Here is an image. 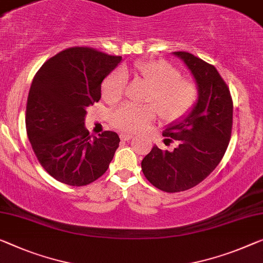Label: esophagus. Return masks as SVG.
<instances>
[{
    "label": "esophagus",
    "instance_id": "34e87169",
    "mask_svg": "<svg viewBox=\"0 0 263 263\" xmlns=\"http://www.w3.org/2000/svg\"><path fill=\"white\" fill-rule=\"evenodd\" d=\"M120 137H121V140H123V141H129L133 137V135L132 134H126V133H121Z\"/></svg>",
    "mask_w": 263,
    "mask_h": 263
}]
</instances>
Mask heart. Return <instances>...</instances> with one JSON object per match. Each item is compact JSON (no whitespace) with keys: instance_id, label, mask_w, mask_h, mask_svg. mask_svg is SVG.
I'll use <instances>...</instances> for the list:
<instances>
[{"instance_id":"1","label":"heart","mask_w":263,"mask_h":263,"mask_svg":"<svg viewBox=\"0 0 263 263\" xmlns=\"http://www.w3.org/2000/svg\"><path fill=\"white\" fill-rule=\"evenodd\" d=\"M128 72L135 74L151 87L147 102L154 104L163 120L181 119L196 103L199 95L196 84L181 78V72L175 67L161 60L137 62L124 70L111 72L102 84V96L107 102H118L122 98ZM155 118L156 110L153 106L136 107L126 103L114 111L111 122L121 130L134 133L143 129Z\"/></svg>"}]
</instances>
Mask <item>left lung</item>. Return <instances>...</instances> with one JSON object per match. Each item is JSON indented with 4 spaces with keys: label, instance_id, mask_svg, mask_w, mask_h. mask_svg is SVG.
Listing matches in <instances>:
<instances>
[{
    "label": "left lung",
    "instance_id": "1",
    "mask_svg": "<svg viewBox=\"0 0 263 263\" xmlns=\"http://www.w3.org/2000/svg\"><path fill=\"white\" fill-rule=\"evenodd\" d=\"M173 55L191 71L199 95L192 110L169 123L163 133L177 141L176 148L162 151L155 144L141 162L149 182L167 193L195 187L217 167L227 151L233 124V101L216 68L191 52Z\"/></svg>",
    "mask_w": 263,
    "mask_h": 263
}]
</instances>
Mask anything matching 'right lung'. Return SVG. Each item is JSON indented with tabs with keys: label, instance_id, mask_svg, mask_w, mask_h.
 Returning a JSON list of instances; mask_svg holds the SVG:
<instances>
[{
	"label": "right lung",
	"instance_id": "1",
	"mask_svg": "<svg viewBox=\"0 0 263 263\" xmlns=\"http://www.w3.org/2000/svg\"><path fill=\"white\" fill-rule=\"evenodd\" d=\"M122 56L90 48L66 49L43 64L27 102L28 139L47 173L68 185L89 184L102 176L119 148L114 132L90 136L87 108L99 102L101 84Z\"/></svg>",
	"mask_w": 263,
	"mask_h": 263
}]
</instances>
